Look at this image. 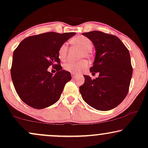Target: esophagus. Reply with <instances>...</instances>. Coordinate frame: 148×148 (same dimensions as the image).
Wrapping results in <instances>:
<instances>
[{
  "instance_id": "34e87169",
  "label": "esophagus",
  "mask_w": 148,
  "mask_h": 148,
  "mask_svg": "<svg viewBox=\"0 0 148 148\" xmlns=\"http://www.w3.org/2000/svg\"><path fill=\"white\" fill-rule=\"evenodd\" d=\"M71 75H72L73 77H74L75 76V73H73V72H71Z\"/></svg>"
}]
</instances>
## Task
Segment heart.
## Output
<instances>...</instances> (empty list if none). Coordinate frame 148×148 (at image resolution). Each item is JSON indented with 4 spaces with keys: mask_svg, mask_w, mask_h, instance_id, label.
<instances>
[{
    "mask_svg": "<svg viewBox=\"0 0 148 148\" xmlns=\"http://www.w3.org/2000/svg\"><path fill=\"white\" fill-rule=\"evenodd\" d=\"M70 43L75 46L81 48L83 50L82 52V57H89L90 56V51L92 50L94 44L92 40L88 38L83 36H77L70 40ZM68 47L66 44H62L58 50V57L61 60L66 59L67 55ZM89 65L88 62L86 60H82L80 61H72L67 60L63 64V69L67 71L79 73L83 70L88 68Z\"/></svg>",
    "mask_w": 148,
    "mask_h": 148,
    "instance_id": "heart-1",
    "label": "heart"
}]
</instances>
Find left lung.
Returning a JSON list of instances; mask_svg holds the SVG:
<instances>
[{
  "label": "left lung",
  "instance_id": "8db88e82",
  "mask_svg": "<svg viewBox=\"0 0 148 148\" xmlns=\"http://www.w3.org/2000/svg\"><path fill=\"white\" fill-rule=\"evenodd\" d=\"M83 35L92 40L96 48L90 72L100 74L95 79L84 75L85 82L79 87V92L84 100L92 108L111 110L119 106L128 94L133 73L129 51L116 36L100 31Z\"/></svg>",
  "mask_w": 148,
  "mask_h": 148
}]
</instances>
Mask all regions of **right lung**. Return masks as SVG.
<instances>
[{"instance_id":"add662e5","label":"right lung","mask_w":148,"mask_h":148,"mask_svg":"<svg viewBox=\"0 0 148 148\" xmlns=\"http://www.w3.org/2000/svg\"><path fill=\"white\" fill-rule=\"evenodd\" d=\"M75 34L50 32L29 36L14 50L12 81L18 96L28 106L42 109L60 99L71 75L70 72L62 69L58 50ZM51 65L58 71L54 76L47 71Z\"/></svg>"}]
</instances>
